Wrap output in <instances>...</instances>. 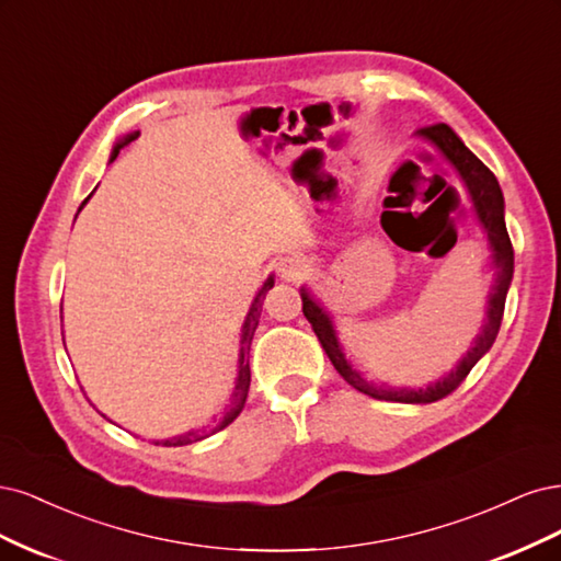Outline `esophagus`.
Here are the masks:
<instances>
[{"mask_svg":"<svg viewBox=\"0 0 561 561\" xmlns=\"http://www.w3.org/2000/svg\"><path fill=\"white\" fill-rule=\"evenodd\" d=\"M305 259H300V256H296V254H291V256H282V259H277L275 261V270H277V275L282 277V279H286V282H296V279H300L302 275H305Z\"/></svg>","mask_w":561,"mask_h":561,"instance_id":"obj_1","label":"esophagus"}]
</instances>
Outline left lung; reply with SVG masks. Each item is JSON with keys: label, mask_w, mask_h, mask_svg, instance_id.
<instances>
[{"label": "left lung", "mask_w": 561, "mask_h": 561, "mask_svg": "<svg viewBox=\"0 0 561 561\" xmlns=\"http://www.w3.org/2000/svg\"><path fill=\"white\" fill-rule=\"evenodd\" d=\"M414 137L433 144V147L438 149L440 158L455 168L466 201H468V205H471V211L476 216V224L484 232L486 249H490L492 284H490V294H486V302H484L482 327H480V333L471 342V350H468L457 360V366L451 368L445 377L436 379V382H431L426 387L412 389V387H389L385 382L375 385V382H370V379L364 377V373L352 366V360L345 354V347L340 345L333 314L327 310V307H323V302L310 291V288L300 286L302 314L307 317V321L312 323V331L317 333L321 347L329 354L335 370L345 377L347 385H352L360 393L373 396V399H377V401H393V403L440 401L463 382V377L471 373V368L494 345V340L501 329L505 296H508V288L513 282V267H515L513 244H511L508 230H505V219H503V214H505L503 193H501V186L496 182V176L492 174V170L486 168L484 162L459 139V135L445 123L420 128L417 133H414ZM449 188L455 191V186H449Z\"/></svg>", "instance_id": "left-lung-1"}]
</instances>
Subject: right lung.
I'll list each match as a JSON object with an SVG mask.
<instances>
[{
	"instance_id": "add662e5",
	"label": "right lung",
	"mask_w": 561,
	"mask_h": 561,
	"mask_svg": "<svg viewBox=\"0 0 561 561\" xmlns=\"http://www.w3.org/2000/svg\"><path fill=\"white\" fill-rule=\"evenodd\" d=\"M137 137H139V130L118 137V141L114 144V149H112V158H110V162H114V160H116V156L121 153V149H123V147H128V144H130V141H135ZM88 201H90V195H88L85 201L81 203L79 211L83 209V205H85ZM273 286H275V277L270 275V277L263 282V286L259 288V294H256L254 302H251L249 312H247V319H244V323H242V333H240V354H238V377H234V391H232V396H230V403H228V408H226V412H224V417H221V420H214V426H211V428L186 431V433H182V436H172V438H165V440H153V445H162V447H182V445H191V443H197V440H203V438H209L211 433L226 428V426H228V424H230V422H232L234 417H238V414L242 412L244 401H247V393H249V382H251V370H249V350H251V340H254V333H256V327H259L263 298H265V294H267L270 288H273ZM62 342H65V340H62Z\"/></svg>"
}]
</instances>
